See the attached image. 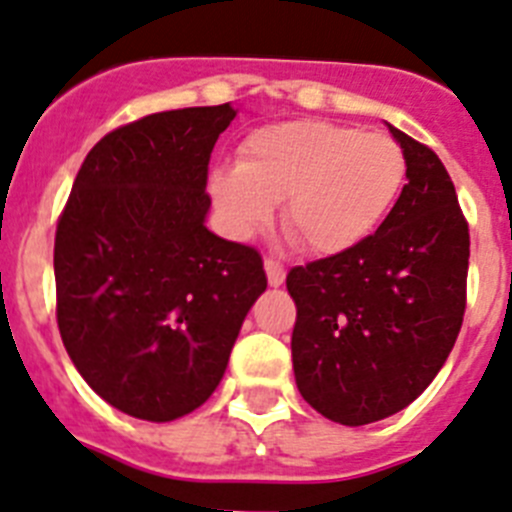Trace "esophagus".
I'll return each instance as SVG.
<instances>
[{
  "label": "esophagus",
  "instance_id": "34e87169",
  "mask_svg": "<svg viewBox=\"0 0 512 512\" xmlns=\"http://www.w3.org/2000/svg\"><path fill=\"white\" fill-rule=\"evenodd\" d=\"M265 273H267V283L273 285V288H278V285H283L285 280V267L280 265L275 257H267L265 260Z\"/></svg>",
  "mask_w": 512,
  "mask_h": 512
}]
</instances>
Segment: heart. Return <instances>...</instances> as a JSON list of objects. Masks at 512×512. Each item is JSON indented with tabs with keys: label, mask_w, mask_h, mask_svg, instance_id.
Wrapping results in <instances>:
<instances>
[{
	"label": "heart",
	"mask_w": 512,
	"mask_h": 512,
	"mask_svg": "<svg viewBox=\"0 0 512 512\" xmlns=\"http://www.w3.org/2000/svg\"><path fill=\"white\" fill-rule=\"evenodd\" d=\"M405 181L403 147L385 132L293 119L252 132L237 168L211 173V199L234 234H250L283 201L285 237L311 255H342L388 216Z\"/></svg>",
	"instance_id": "b5f03b06"
}]
</instances>
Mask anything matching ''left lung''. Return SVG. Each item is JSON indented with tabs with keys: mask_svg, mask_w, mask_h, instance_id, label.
<instances>
[{
	"mask_svg": "<svg viewBox=\"0 0 512 512\" xmlns=\"http://www.w3.org/2000/svg\"><path fill=\"white\" fill-rule=\"evenodd\" d=\"M405 153L398 201L342 255L293 267V372L329 421L365 426L403 411L444 367L467 308L469 224L439 155L390 127Z\"/></svg>",
	"mask_w": 512,
	"mask_h": 512,
	"instance_id": "left-lung-1",
	"label": "left lung"
}]
</instances>
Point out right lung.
I'll list each match as a JSON object with an SVG mask.
<instances>
[{"instance_id":"obj_1","label":"right lung","mask_w":512,"mask_h":512,"mask_svg":"<svg viewBox=\"0 0 512 512\" xmlns=\"http://www.w3.org/2000/svg\"><path fill=\"white\" fill-rule=\"evenodd\" d=\"M229 104L147 114L101 137L55 229V319L94 393L173 421L209 400L267 288L255 247L204 227Z\"/></svg>"}]
</instances>
